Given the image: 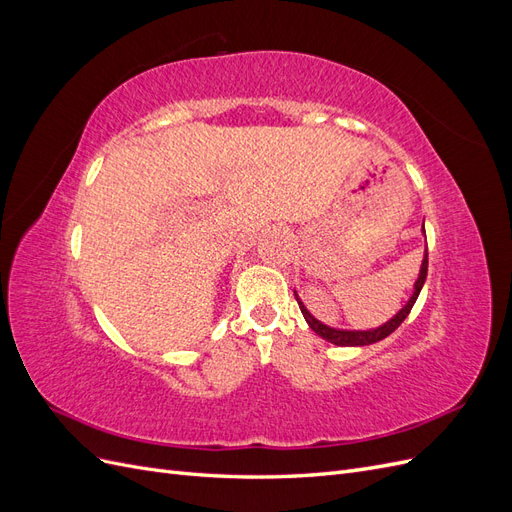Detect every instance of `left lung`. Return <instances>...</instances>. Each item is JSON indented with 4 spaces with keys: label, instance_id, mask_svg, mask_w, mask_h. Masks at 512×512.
Wrapping results in <instances>:
<instances>
[{
    "label": "left lung",
    "instance_id": "left-lung-1",
    "mask_svg": "<svg viewBox=\"0 0 512 512\" xmlns=\"http://www.w3.org/2000/svg\"><path fill=\"white\" fill-rule=\"evenodd\" d=\"M425 277H427V254H425L423 265H421V273H418V280H416V284H414V292H412L410 301L404 305V309H399L397 316H393L389 322L382 324V327L371 329V331H339V329H331V327H327V324L318 322L312 314L307 312L305 305H303L301 299L297 297V292H294V297H297V303H299V307H301V314H303V318L307 320L309 329H312L318 337L327 339V342H331V344H335V346H369V344L380 342V339H384V337H389V335L399 327V324L408 318L410 309L414 307V303H416V299H418V292H421V288H423V284H425Z\"/></svg>",
    "mask_w": 512,
    "mask_h": 512
}]
</instances>
